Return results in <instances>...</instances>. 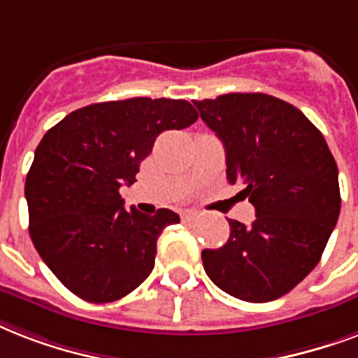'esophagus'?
<instances>
[{"instance_id": "1", "label": "esophagus", "mask_w": 358, "mask_h": 358, "mask_svg": "<svg viewBox=\"0 0 358 358\" xmlns=\"http://www.w3.org/2000/svg\"><path fill=\"white\" fill-rule=\"evenodd\" d=\"M196 217H198V213H196V210H185V213L181 215L182 220H194Z\"/></svg>"}]
</instances>
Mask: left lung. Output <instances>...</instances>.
I'll return each instance as SVG.
<instances>
[{
	"label": "left lung",
	"mask_w": 358,
	"mask_h": 358,
	"mask_svg": "<svg viewBox=\"0 0 358 358\" xmlns=\"http://www.w3.org/2000/svg\"><path fill=\"white\" fill-rule=\"evenodd\" d=\"M226 149V177L256 207L252 226L228 220L229 239L201 252L207 276L248 303L289 293L320 263L340 215L338 166L299 108L265 93L194 101Z\"/></svg>",
	"instance_id": "8db88e82"
}]
</instances>
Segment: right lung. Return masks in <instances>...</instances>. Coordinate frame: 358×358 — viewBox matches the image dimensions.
<instances>
[{
  "label": "right lung",
  "mask_w": 358,
  "mask_h": 358,
  "mask_svg": "<svg viewBox=\"0 0 358 358\" xmlns=\"http://www.w3.org/2000/svg\"><path fill=\"white\" fill-rule=\"evenodd\" d=\"M196 119V108L182 99L136 96L80 108L44 134L26 177L29 235L74 295L112 303L151 274L157 239L179 215L127 210L119 188L136 181L160 132Z\"/></svg>",
  "instance_id": "obj_1"
}]
</instances>
